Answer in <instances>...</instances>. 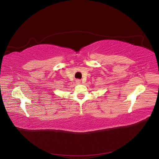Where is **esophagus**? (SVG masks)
Returning a JSON list of instances; mask_svg holds the SVG:
<instances>
[{
  "label": "esophagus",
  "mask_w": 159,
  "mask_h": 159,
  "mask_svg": "<svg viewBox=\"0 0 159 159\" xmlns=\"http://www.w3.org/2000/svg\"><path fill=\"white\" fill-rule=\"evenodd\" d=\"M76 84H80V80H76Z\"/></svg>",
  "instance_id": "34e87169"
}]
</instances>
